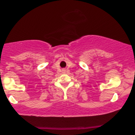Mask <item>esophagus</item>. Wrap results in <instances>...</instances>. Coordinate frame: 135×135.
Segmentation results:
<instances>
[{"label": "esophagus", "mask_w": 135, "mask_h": 135, "mask_svg": "<svg viewBox=\"0 0 135 135\" xmlns=\"http://www.w3.org/2000/svg\"><path fill=\"white\" fill-rule=\"evenodd\" d=\"M62 72L63 73H66V69H62Z\"/></svg>", "instance_id": "esophagus-1"}]
</instances>
